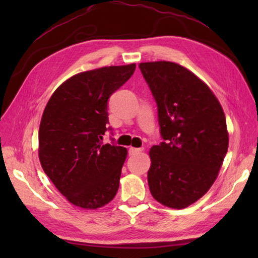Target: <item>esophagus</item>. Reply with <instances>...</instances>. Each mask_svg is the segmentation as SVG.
<instances>
[{"label": "esophagus", "mask_w": 258, "mask_h": 258, "mask_svg": "<svg viewBox=\"0 0 258 258\" xmlns=\"http://www.w3.org/2000/svg\"><path fill=\"white\" fill-rule=\"evenodd\" d=\"M143 151V148H130V155H138Z\"/></svg>", "instance_id": "34e87169"}]
</instances>
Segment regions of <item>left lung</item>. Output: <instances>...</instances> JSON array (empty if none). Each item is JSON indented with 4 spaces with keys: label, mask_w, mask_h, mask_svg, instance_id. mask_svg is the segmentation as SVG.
I'll list each match as a JSON object with an SVG mask.
<instances>
[{
    "label": "left lung",
    "mask_w": 258,
    "mask_h": 258,
    "mask_svg": "<svg viewBox=\"0 0 258 258\" xmlns=\"http://www.w3.org/2000/svg\"><path fill=\"white\" fill-rule=\"evenodd\" d=\"M156 100L164 141L150 149L148 184L157 202L182 209L209 190L228 152L224 111L194 73L169 61L139 64Z\"/></svg>",
    "instance_id": "8db88e82"
}]
</instances>
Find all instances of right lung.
Returning a JSON list of instances; mask_svg holds the SVG:
<instances>
[{"mask_svg":"<svg viewBox=\"0 0 258 258\" xmlns=\"http://www.w3.org/2000/svg\"><path fill=\"white\" fill-rule=\"evenodd\" d=\"M135 63L102 67L73 76L52 94L38 132L43 171L69 203L97 209L111 202L119 186L127 149L103 145L108 100L127 82ZM112 133V132H111Z\"/></svg>","mask_w":258,"mask_h":258,"instance_id":"add662e5","label":"right lung"}]
</instances>
